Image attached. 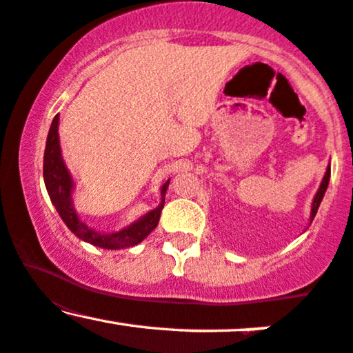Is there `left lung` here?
<instances>
[{"mask_svg":"<svg viewBox=\"0 0 353 353\" xmlns=\"http://www.w3.org/2000/svg\"><path fill=\"white\" fill-rule=\"evenodd\" d=\"M329 181H330V165H327V171H325V176H323L322 182H320V188L317 190V194H315L314 201H312V209H310V222L314 221L315 214H317L319 210V205L320 202H322L323 196H325V190L329 188Z\"/></svg>","mask_w":353,"mask_h":353,"instance_id":"8db88e82","label":"left lung"}]
</instances>
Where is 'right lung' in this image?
Segmentation results:
<instances>
[{
	"label": "right lung",
	"mask_w": 353,
	"mask_h": 353,
	"mask_svg": "<svg viewBox=\"0 0 353 353\" xmlns=\"http://www.w3.org/2000/svg\"><path fill=\"white\" fill-rule=\"evenodd\" d=\"M59 114L54 116L52 119L50 132H48L46 149H44V161H43V177L46 190L50 194V199L54 205L64 224L68 229L79 237L81 241L88 242L101 249L117 250L125 249V247H132L139 242H143L149 234L156 229L159 224L161 210L164 208L165 192H168L169 181L168 179L161 185V204L156 209L149 210L143 217H139L132 224L125 225L116 232H99L94 228H89L86 222H83L76 212L74 204H72V190H74V181H72L71 172L68 171L66 164H64L63 154H61L59 144Z\"/></svg>",
	"instance_id": "add662e5"
}]
</instances>
